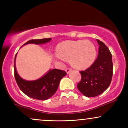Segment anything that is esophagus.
Returning <instances> with one entry per match:
<instances>
[{
    "label": "esophagus",
    "instance_id": "esophagus-1",
    "mask_svg": "<svg viewBox=\"0 0 128 128\" xmlns=\"http://www.w3.org/2000/svg\"><path fill=\"white\" fill-rule=\"evenodd\" d=\"M72 69L71 68H70V67H67V68H66V72H67V73H68L70 71H72Z\"/></svg>",
    "mask_w": 128,
    "mask_h": 128
}]
</instances>
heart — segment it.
Returning <instances> with one entry per match:
<instances>
[{
    "instance_id": "1",
    "label": "heart",
    "mask_w": 128,
    "mask_h": 128,
    "mask_svg": "<svg viewBox=\"0 0 128 128\" xmlns=\"http://www.w3.org/2000/svg\"><path fill=\"white\" fill-rule=\"evenodd\" d=\"M56 53L61 60L70 59L71 65L78 69L90 67L96 56V48L88 40L62 42L57 47Z\"/></svg>"
}]
</instances>
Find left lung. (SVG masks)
I'll return each instance as SVG.
<instances>
[{"label": "left lung", "instance_id": "1", "mask_svg": "<svg viewBox=\"0 0 128 128\" xmlns=\"http://www.w3.org/2000/svg\"><path fill=\"white\" fill-rule=\"evenodd\" d=\"M99 48L98 58L90 67L80 71V81L77 87L85 96L95 97L108 88L112 80L113 65L112 55L104 42L97 40Z\"/></svg>", "mask_w": 128, "mask_h": 128}]
</instances>
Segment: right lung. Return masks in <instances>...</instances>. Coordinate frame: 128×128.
Listing matches in <instances>:
<instances>
[{"label": "right lung", "mask_w": 128, "mask_h": 128, "mask_svg": "<svg viewBox=\"0 0 128 128\" xmlns=\"http://www.w3.org/2000/svg\"><path fill=\"white\" fill-rule=\"evenodd\" d=\"M50 40V38L30 40L23 46L30 43L40 44L49 42ZM16 55L17 54L14 60V76L16 82L22 92L28 96L35 99L44 100L51 98L56 92L61 79L63 76L66 75L67 73L64 70L55 68L49 70L48 73L37 80L32 81L24 80L18 75L16 70L15 64Z\"/></svg>", "instance_id": "1"}]
</instances>
